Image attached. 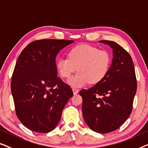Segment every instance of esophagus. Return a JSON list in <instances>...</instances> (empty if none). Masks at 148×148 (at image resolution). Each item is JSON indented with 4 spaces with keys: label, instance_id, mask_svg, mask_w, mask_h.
Returning a JSON list of instances; mask_svg holds the SVG:
<instances>
[{
    "label": "esophagus",
    "instance_id": "34e87169",
    "mask_svg": "<svg viewBox=\"0 0 148 148\" xmlns=\"http://www.w3.org/2000/svg\"><path fill=\"white\" fill-rule=\"evenodd\" d=\"M72 91H73V93H74V95H76V94H77L78 92V90L76 89V88H72Z\"/></svg>",
    "mask_w": 148,
    "mask_h": 148
}]
</instances>
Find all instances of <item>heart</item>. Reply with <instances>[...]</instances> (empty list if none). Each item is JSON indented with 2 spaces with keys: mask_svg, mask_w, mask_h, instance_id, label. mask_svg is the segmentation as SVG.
<instances>
[{
  "mask_svg": "<svg viewBox=\"0 0 148 148\" xmlns=\"http://www.w3.org/2000/svg\"><path fill=\"white\" fill-rule=\"evenodd\" d=\"M112 62V54L106 49L88 45H80L70 51L68 58L57 60L56 68L62 77L68 78L77 69L78 72L68 79L74 87H81L88 82L99 83L107 76Z\"/></svg>",
  "mask_w": 148,
  "mask_h": 148,
  "instance_id": "obj_1",
  "label": "heart"
}]
</instances>
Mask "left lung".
Instances as JSON below:
<instances>
[{
	"instance_id": "left-lung-1",
	"label": "left lung",
	"mask_w": 148,
	"mask_h": 148,
	"mask_svg": "<svg viewBox=\"0 0 148 148\" xmlns=\"http://www.w3.org/2000/svg\"><path fill=\"white\" fill-rule=\"evenodd\" d=\"M112 49L113 59L103 80L79 92L82 98L84 121L93 131L107 133L119 129L132 112L137 91L135 68L131 57L113 41L99 40Z\"/></svg>"
}]
</instances>
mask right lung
<instances>
[{
  "label": "right lung",
  "instance_id": "1",
  "mask_svg": "<svg viewBox=\"0 0 148 148\" xmlns=\"http://www.w3.org/2000/svg\"><path fill=\"white\" fill-rule=\"evenodd\" d=\"M73 40L45 39L29 43L19 55L11 82L17 116L38 133L53 131L67 102L73 96L70 86L58 76L56 59Z\"/></svg>",
  "mask_w": 148,
  "mask_h": 148
}]
</instances>
